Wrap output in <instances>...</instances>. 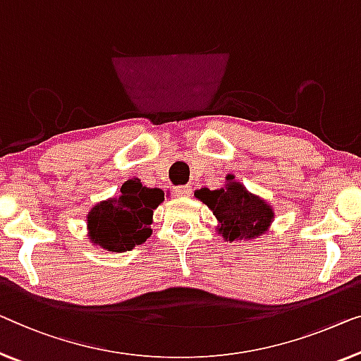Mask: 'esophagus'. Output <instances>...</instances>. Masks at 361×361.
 I'll use <instances>...</instances> for the list:
<instances>
[{"instance_id": "1", "label": "esophagus", "mask_w": 361, "mask_h": 361, "mask_svg": "<svg viewBox=\"0 0 361 361\" xmlns=\"http://www.w3.org/2000/svg\"><path fill=\"white\" fill-rule=\"evenodd\" d=\"M173 191L178 197H188L191 195V188L190 186H176Z\"/></svg>"}]
</instances>
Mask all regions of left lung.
Wrapping results in <instances>:
<instances>
[{"label":"left lung","mask_w":361,"mask_h":361,"mask_svg":"<svg viewBox=\"0 0 361 361\" xmlns=\"http://www.w3.org/2000/svg\"><path fill=\"white\" fill-rule=\"evenodd\" d=\"M195 196L211 209L219 220V233L227 241L255 240L267 232L274 220L272 207L235 181L233 175L227 176V185L220 190L201 188Z\"/></svg>","instance_id":"left-lung-1"}]
</instances>
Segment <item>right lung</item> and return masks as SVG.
<instances>
[{
    "label": "right lung",
    "mask_w": 361,
    "mask_h": 361,
    "mask_svg": "<svg viewBox=\"0 0 361 361\" xmlns=\"http://www.w3.org/2000/svg\"><path fill=\"white\" fill-rule=\"evenodd\" d=\"M162 201V190L142 186L141 180H128L120 196L95 204L89 211V240L111 252L131 251L152 233L154 209Z\"/></svg>",
    "instance_id": "add662e5"
}]
</instances>
